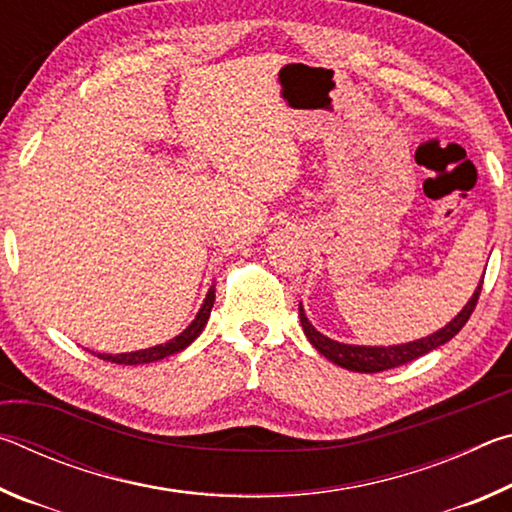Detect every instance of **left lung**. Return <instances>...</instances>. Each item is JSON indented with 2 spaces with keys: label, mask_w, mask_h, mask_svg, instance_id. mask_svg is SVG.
<instances>
[{
  "label": "left lung",
  "mask_w": 512,
  "mask_h": 512,
  "mask_svg": "<svg viewBox=\"0 0 512 512\" xmlns=\"http://www.w3.org/2000/svg\"><path fill=\"white\" fill-rule=\"evenodd\" d=\"M481 287H483V280L479 287H476L470 302H467L461 314H458L452 323L445 325L440 332L427 336V339L404 343V345H388V348H363V345H345L339 341H332L320 332H316L314 325L307 320L302 307H300V323H302V329H305L309 343L314 345V348L323 354L325 359L334 361L336 366L348 368L354 372H381V370L404 366V363L418 359V357H422V354L436 350L443 343H447L449 339H454V336L461 332L467 320H470L476 302H479Z\"/></svg>",
  "instance_id": "8db88e82"
}]
</instances>
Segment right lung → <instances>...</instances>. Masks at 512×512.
<instances>
[{
	"mask_svg": "<svg viewBox=\"0 0 512 512\" xmlns=\"http://www.w3.org/2000/svg\"><path fill=\"white\" fill-rule=\"evenodd\" d=\"M214 305V287L207 291L205 302L201 311H198L194 323L189 325L183 334H178L176 339H171L169 343L164 345H155V348L149 350H137V352H124V354H97L99 359L103 361H110V363H124V366H137V363H151V361H160L164 357H169V354H176L180 350H185L189 343H192L198 334L203 332V327L207 323V318H210V311Z\"/></svg>",
	"mask_w": 512,
	"mask_h": 512,
	"instance_id": "add662e5",
	"label": "right lung"
}]
</instances>
